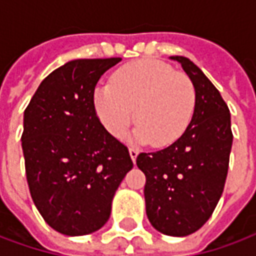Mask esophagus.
Segmentation results:
<instances>
[{"label": "esophagus", "instance_id": "1", "mask_svg": "<svg viewBox=\"0 0 256 256\" xmlns=\"http://www.w3.org/2000/svg\"><path fill=\"white\" fill-rule=\"evenodd\" d=\"M128 154H130V158H132V160L136 162V159H137V156H138V151H137V150H134V148H130V150H128Z\"/></svg>", "mask_w": 256, "mask_h": 256}]
</instances>
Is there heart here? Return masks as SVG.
<instances>
[{
	"label": "heart",
	"mask_w": 256,
	"mask_h": 256,
	"mask_svg": "<svg viewBox=\"0 0 256 256\" xmlns=\"http://www.w3.org/2000/svg\"><path fill=\"white\" fill-rule=\"evenodd\" d=\"M92 104L112 137L120 138L136 118L134 142L168 146L188 128L196 91L184 73L159 60H140L119 68L110 86H98Z\"/></svg>",
	"instance_id": "b5f03b06"
}]
</instances>
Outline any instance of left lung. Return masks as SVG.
<instances>
[{
	"instance_id": "1",
	"label": "left lung",
	"mask_w": 256,
	"mask_h": 256,
	"mask_svg": "<svg viewBox=\"0 0 256 256\" xmlns=\"http://www.w3.org/2000/svg\"><path fill=\"white\" fill-rule=\"evenodd\" d=\"M196 91L191 122L182 137L156 152H141L146 212L160 233L184 237L206 223L220 200L233 144L230 110L220 92L186 56H170Z\"/></svg>"
}]
</instances>
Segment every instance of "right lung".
Wrapping results in <instances>:
<instances>
[{"mask_svg":"<svg viewBox=\"0 0 256 256\" xmlns=\"http://www.w3.org/2000/svg\"><path fill=\"white\" fill-rule=\"evenodd\" d=\"M120 58L66 62L41 82L23 115L22 150L33 202L58 233L86 236L108 222L133 162L92 104L98 80Z\"/></svg>","mask_w":256,"mask_h":256,"instance_id":"add662e5","label":"right lung"}]
</instances>
